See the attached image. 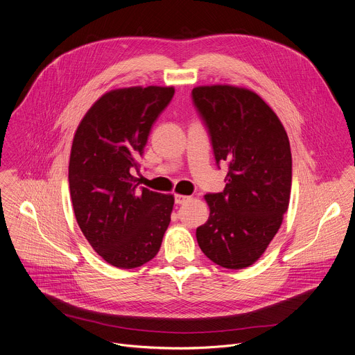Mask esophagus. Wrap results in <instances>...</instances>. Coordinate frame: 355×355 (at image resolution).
<instances>
[{"instance_id": "obj_1", "label": "esophagus", "mask_w": 355, "mask_h": 355, "mask_svg": "<svg viewBox=\"0 0 355 355\" xmlns=\"http://www.w3.org/2000/svg\"><path fill=\"white\" fill-rule=\"evenodd\" d=\"M190 198H191V197H189V196L176 194V196H175V202H176L178 205H182V204H186V202H187Z\"/></svg>"}]
</instances>
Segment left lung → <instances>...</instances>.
I'll list each match as a JSON object with an SVG mask.
<instances>
[{
	"label": "left lung",
	"mask_w": 355,
	"mask_h": 355,
	"mask_svg": "<svg viewBox=\"0 0 355 355\" xmlns=\"http://www.w3.org/2000/svg\"><path fill=\"white\" fill-rule=\"evenodd\" d=\"M216 165L229 172L220 193H208V220L197 227L202 252L216 265H252L277 233L291 190V153L276 114L255 93L233 86L191 92Z\"/></svg>",
	"instance_id": "1"
}]
</instances>
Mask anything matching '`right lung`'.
Returning a JSON list of instances; mask_svg holds the SVG:
<instances>
[{"label": "right lung", "instance_id": "1", "mask_svg": "<svg viewBox=\"0 0 355 355\" xmlns=\"http://www.w3.org/2000/svg\"><path fill=\"white\" fill-rule=\"evenodd\" d=\"M173 87H129L104 94L82 119L72 144L69 190L76 220L108 263L133 269L159 251L173 196L139 186L151 128Z\"/></svg>", "mask_w": 355, "mask_h": 355}]
</instances>
